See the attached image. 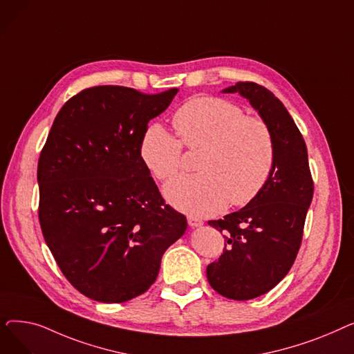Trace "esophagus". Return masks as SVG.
Masks as SVG:
<instances>
[{
	"mask_svg": "<svg viewBox=\"0 0 354 354\" xmlns=\"http://www.w3.org/2000/svg\"><path fill=\"white\" fill-rule=\"evenodd\" d=\"M188 224H189V227H201V225H203V221L202 219H199V218H196V216H189L188 218Z\"/></svg>",
	"mask_w": 354,
	"mask_h": 354,
	"instance_id": "34e87169",
	"label": "esophagus"
}]
</instances>
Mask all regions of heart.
<instances>
[{
  "instance_id": "b5f03b06",
  "label": "heart",
  "mask_w": 354,
  "mask_h": 354,
  "mask_svg": "<svg viewBox=\"0 0 354 354\" xmlns=\"http://www.w3.org/2000/svg\"><path fill=\"white\" fill-rule=\"evenodd\" d=\"M180 140L160 124L149 126L140 142V158L159 180L176 176L183 147L202 151L199 175L180 176L166 185L165 196L191 215H212L227 207H244L266 188L274 169L275 140L268 123L221 97L188 100L175 113Z\"/></svg>"
}]
</instances>
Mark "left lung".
<instances>
[{"label": "left lung", "instance_id": "1", "mask_svg": "<svg viewBox=\"0 0 354 354\" xmlns=\"http://www.w3.org/2000/svg\"><path fill=\"white\" fill-rule=\"evenodd\" d=\"M224 93L248 99L275 140L274 169L261 194L243 209L208 222L225 238L224 252L207 268L208 281L218 294L243 301L268 292L292 267L314 183L306 142L284 104L254 82H238Z\"/></svg>", "mask_w": 354, "mask_h": 354}]
</instances>
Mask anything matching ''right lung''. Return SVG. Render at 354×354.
I'll return each mask as SVG.
<instances>
[{
  "label": "right lung",
  "instance_id": "1",
  "mask_svg": "<svg viewBox=\"0 0 354 354\" xmlns=\"http://www.w3.org/2000/svg\"><path fill=\"white\" fill-rule=\"evenodd\" d=\"M176 93L88 87L50 129L37 167L40 225L68 283L91 300L124 303L147 291L187 231L140 158L149 120Z\"/></svg>",
  "mask_w": 354,
  "mask_h": 354
}]
</instances>
